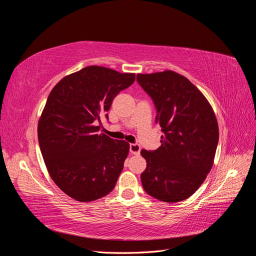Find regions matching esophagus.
<instances>
[{
  "label": "esophagus",
  "instance_id": "obj_1",
  "mask_svg": "<svg viewBox=\"0 0 256 256\" xmlns=\"http://www.w3.org/2000/svg\"><path fill=\"white\" fill-rule=\"evenodd\" d=\"M141 147L138 144H130V152L132 154H140Z\"/></svg>",
  "mask_w": 256,
  "mask_h": 256
}]
</instances>
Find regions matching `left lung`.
Masks as SVG:
<instances>
[{
    "mask_svg": "<svg viewBox=\"0 0 256 256\" xmlns=\"http://www.w3.org/2000/svg\"><path fill=\"white\" fill-rule=\"evenodd\" d=\"M136 81L157 109L164 136L156 150H141L147 166L141 174L146 193L166 203L191 196L214 164L219 127L206 97L186 76L172 70L138 74Z\"/></svg>",
    "mask_w": 256,
    "mask_h": 256,
    "instance_id": "8db88e82",
    "label": "left lung"
}]
</instances>
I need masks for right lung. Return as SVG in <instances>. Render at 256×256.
I'll return each instance as SVG.
<instances>
[{
	"label": "right lung",
	"instance_id": "1",
	"mask_svg": "<svg viewBox=\"0 0 256 256\" xmlns=\"http://www.w3.org/2000/svg\"><path fill=\"white\" fill-rule=\"evenodd\" d=\"M134 80V74L88 66L64 76L49 94L38 120V142L52 180L74 200L92 202L115 187L130 146L98 134L95 122Z\"/></svg>",
	"mask_w": 256,
	"mask_h": 256
}]
</instances>
